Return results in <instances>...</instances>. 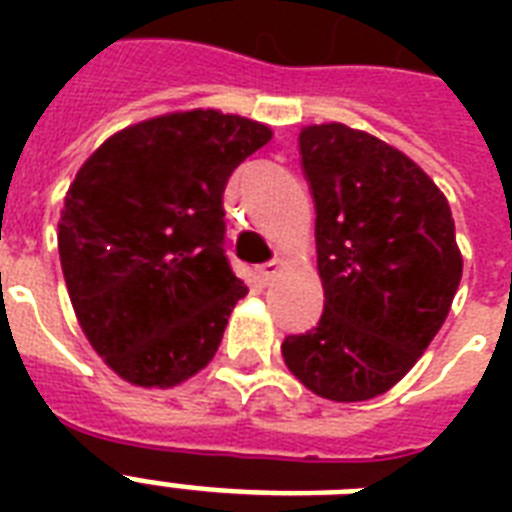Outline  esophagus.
<instances>
[{"instance_id": "34e87169", "label": "esophagus", "mask_w": 512, "mask_h": 512, "mask_svg": "<svg viewBox=\"0 0 512 512\" xmlns=\"http://www.w3.org/2000/svg\"><path fill=\"white\" fill-rule=\"evenodd\" d=\"M281 268H284V265H281V260H271V263L257 265V279L263 281V284H271V281L281 273Z\"/></svg>"}]
</instances>
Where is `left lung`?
Listing matches in <instances>:
<instances>
[{"instance_id": "8db88e82", "label": "left lung", "mask_w": 512, "mask_h": 512, "mask_svg": "<svg viewBox=\"0 0 512 512\" xmlns=\"http://www.w3.org/2000/svg\"><path fill=\"white\" fill-rule=\"evenodd\" d=\"M300 154L324 313L281 342V356L316 396L369 401L417 364L452 311L462 279L452 209L420 164L348 124L303 127Z\"/></svg>"}]
</instances>
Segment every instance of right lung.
<instances>
[{
  "label": "right lung",
  "instance_id": "add662e5",
  "mask_svg": "<svg viewBox=\"0 0 512 512\" xmlns=\"http://www.w3.org/2000/svg\"><path fill=\"white\" fill-rule=\"evenodd\" d=\"M268 124L193 108L103 140L68 185L58 252L76 321L114 374L175 388L215 358L249 289L223 255L231 172Z\"/></svg>",
  "mask_w": 512,
  "mask_h": 512
}]
</instances>
